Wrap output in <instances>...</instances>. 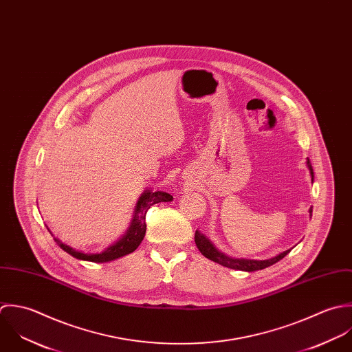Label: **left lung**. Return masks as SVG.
Masks as SVG:
<instances>
[{"label": "left lung", "instance_id": "obj_1", "mask_svg": "<svg viewBox=\"0 0 352 352\" xmlns=\"http://www.w3.org/2000/svg\"><path fill=\"white\" fill-rule=\"evenodd\" d=\"M306 164L309 167V171H310V175H311V181H313L314 179V173H313V167H311V163H310L309 159H307ZM311 212H313V207L309 210L310 216H311ZM195 241H196L197 249L208 260H211L213 263H217V264H220L223 267H227V268H231V270H236V271H245V272H254V271H260V270L268 268V267L274 265L275 263L280 261L284 256H287L291 252V249H288V250L281 252L278 256H275L272 258H268V260L235 258V257H230V256L224 254L223 252L217 250L216 246L212 243L211 241L203 232H200L199 230L195 234Z\"/></svg>", "mask_w": 352, "mask_h": 352}]
</instances>
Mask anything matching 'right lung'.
<instances>
[{"mask_svg": "<svg viewBox=\"0 0 352 352\" xmlns=\"http://www.w3.org/2000/svg\"><path fill=\"white\" fill-rule=\"evenodd\" d=\"M173 200V196L166 193V192H153L151 189H146L142 192L135 211H133V217L131 221V226L128 227L126 232L113 245H110L107 249H104L100 253H84L80 250H76L71 248L69 245L64 243L63 241L54 238V241L57 242V245L65 250L67 253H69L74 258L77 260H82V261H91V263H109V261H114L117 258H121L126 254L133 253L141 241L144 239L145 235V230H146V224H145V214L146 211L157 203H168Z\"/></svg>", "mask_w": 352, "mask_h": 352, "instance_id": "add662e5", "label": "right lung"}]
</instances>
